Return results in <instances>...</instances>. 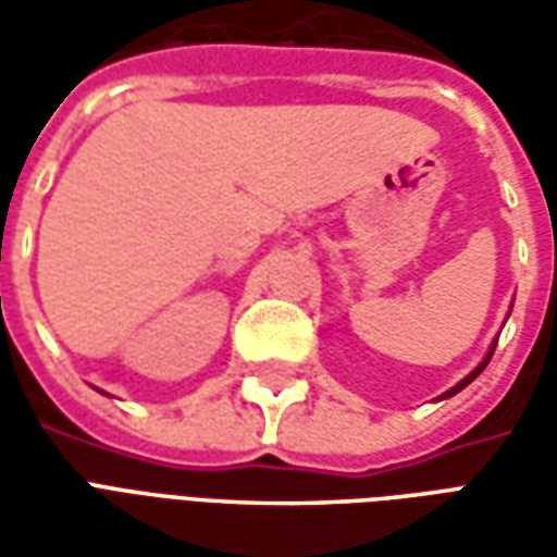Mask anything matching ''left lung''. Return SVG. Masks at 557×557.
<instances>
[{"label": "left lung", "mask_w": 557, "mask_h": 557, "mask_svg": "<svg viewBox=\"0 0 557 557\" xmlns=\"http://www.w3.org/2000/svg\"><path fill=\"white\" fill-rule=\"evenodd\" d=\"M492 351H495V343H492V346H490V351H486V355H483V361H480L478 367H474V370H471V373H468L466 379H462V382H456V385L450 387V391H444V394H442V397H438V399H447V397H454V394H459V391H462V387H468V385H471V382H474V379H478V375L483 373V370H486V363H490Z\"/></svg>", "instance_id": "left-lung-1"}]
</instances>
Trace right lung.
Instances as JSON below:
<instances>
[{
  "mask_svg": "<svg viewBox=\"0 0 557 557\" xmlns=\"http://www.w3.org/2000/svg\"><path fill=\"white\" fill-rule=\"evenodd\" d=\"M101 394H103V391H101Z\"/></svg>",
  "mask_w": 557,
  "mask_h": 557,
  "instance_id": "add662e5",
  "label": "right lung"
}]
</instances>
